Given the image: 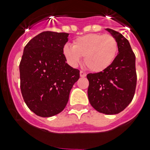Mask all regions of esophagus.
I'll use <instances>...</instances> for the list:
<instances>
[{"label": "esophagus", "instance_id": "obj_1", "mask_svg": "<svg viewBox=\"0 0 150 150\" xmlns=\"http://www.w3.org/2000/svg\"><path fill=\"white\" fill-rule=\"evenodd\" d=\"M86 75H87L86 72H85V71H80V76H81V77L84 78V77H85Z\"/></svg>", "mask_w": 150, "mask_h": 150}]
</instances>
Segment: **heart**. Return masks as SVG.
Returning <instances> with one entry per match:
<instances>
[{"label": "heart", "mask_w": 150, "mask_h": 150, "mask_svg": "<svg viewBox=\"0 0 150 150\" xmlns=\"http://www.w3.org/2000/svg\"><path fill=\"white\" fill-rule=\"evenodd\" d=\"M118 51L117 41L110 34L90 33L73 41L72 46L65 44L62 52L68 63L78 66L84 57L87 68L100 72L109 68L115 59Z\"/></svg>", "instance_id": "obj_1"}]
</instances>
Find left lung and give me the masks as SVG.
Instances as JSON below:
<instances>
[{"label":"left lung","instance_id":"left-lung-1","mask_svg":"<svg viewBox=\"0 0 150 150\" xmlns=\"http://www.w3.org/2000/svg\"><path fill=\"white\" fill-rule=\"evenodd\" d=\"M116 38L119 53L106 70L89 73L88 95L91 105L100 113L117 114L132 101L137 86L136 56L129 42L117 31L107 29Z\"/></svg>","mask_w":150,"mask_h":150}]
</instances>
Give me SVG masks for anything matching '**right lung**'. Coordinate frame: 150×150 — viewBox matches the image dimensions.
<instances>
[{
	"mask_svg": "<svg viewBox=\"0 0 150 150\" xmlns=\"http://www.w3.org/2000/svg\"><path fill=\"white\" fill-rule=\"evenodd\" d=\"M69 33L44 31L30 40L20 63L21 90L30 110L42 117L64 110L80 71L65 62Z\"/></svg>",
	"mask_w": 150,
	"mask_h": 150,
	"instance_id": "right-lung-1",
	"label": "right lung"
}]
</instances>
